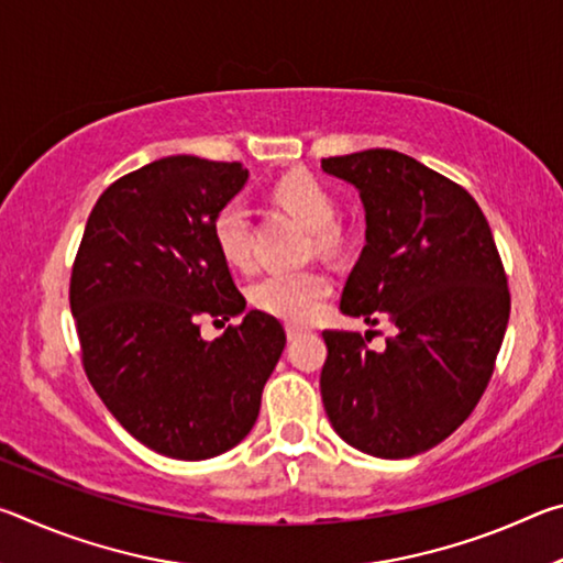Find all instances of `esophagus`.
Here are the masks:
<instances>
[{"instance_id": "esophagus-1", "label": "esophagus", "mask_w": 563, "mask_h": 563, "mask_svg": "<svg viewBox=\"0 0 563 563\" xmlns=\"http://www.w3.org/2000/svg\"><path fill=\"white\" fill-rule=\"evenodd\" d=\"M285 335H288V340H298V338L305 335V330L298 328V325H288V328H285Z\"/></svg>"}]
</instances>
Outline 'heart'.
I'll list each match as a JSON object with an SVG mask.
<instances>
[{
	"instance_id": "b5f03b06",
	"label": "heart",
	"mask_w": 563,
	"mask_h": 563,
	"mask_svg": "<svg viewBox=\"0 0 563 563\" xmlns=\"http://www.w3.org/2000/svg\"><path fill=\"white\" fill-rule=\"evenodd\" d=\"M275 201L292 218L316 231L320 251H330L338 243V203L330 190L312 176L290 174L275 186ZM213 241L225 263L247 268L253 261L251 213L241 201L225 203L213 218ZM332 290L330 275L318 268L273 271L247 288V298L265 316H273L292 325H302L318 316L322 302Z\"/></svg>"
}]
</instances>
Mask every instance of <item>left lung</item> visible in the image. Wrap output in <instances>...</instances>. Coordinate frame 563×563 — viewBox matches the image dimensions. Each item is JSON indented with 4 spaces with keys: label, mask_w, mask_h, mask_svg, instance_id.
Wrapping results in <instances>:
<instances>
[{
    "label": "left lung",
    "mask_w": 563,
    "mask_h": 563,
    "mask_svg": "<svg viewBox=\"0 0 563 563\" xmlns=\"http://www.w3.org/2000/svg\"><path fill=\"white\" fill-rule=\"evenodd\" d=\"M360 190L365 247L340 310L395 335L369 350L325 330L320 395L355 450L405 460L446 440L487 389L509 322L507 273L482 208L454 180L389 148L322 158Z\"/></svg>",
    "instance_id": "left-lung-1"
}]
</instances>
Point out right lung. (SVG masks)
<instances>
[{
	"instance_id": "right-lung-1",
	"label": "right lung",
	"mask_w": 563,
	"mask_h": 563,
	"mask_svg": "<svg viewBox=\"0 0 563 563\" xmlns=\"http://www.w3.org/2000/svg\"><path fill=\"white\" fill-rule=\"evenodd\" d=\"M243 164L166 156L103 190L76 253L69 302L91 387L141 444L174 460L223 454L253 430L285 347L263 310L221 338L201 318L245 310L213 218L245 186Z\"/></svg>"
}]
</instances>
